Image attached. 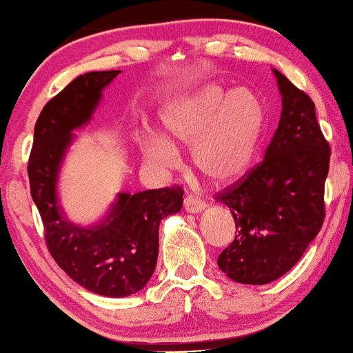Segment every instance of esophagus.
Here are the masks:
<instances>
[{"mask_svg":"<svg viewBox=\"0 0 353 353\" xmlns=\"http://www.w3.org/2000/svg\"><path fill=\"white\" fill-rule=\"evenodd\" d=\"M205 205L208 204H205L204 201H201L199 197L192 196V194H189V196L184 199V209L188 210V212H192V214L201 212V210L205 209Z\"/></svg>","mask_w":353,"mask_h":353,"instance_id":"obj_1","label":"esophagus"}]
</instances>
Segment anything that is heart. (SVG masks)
<instances>
[{"label": "heart", "instance_id": "1", "mask_svg": "<svg viewBox=\"0 0 353 353\" xmlns=\"http://www.w3.org/2000/svg\"><path fill=\"white\" fill-rule=\"evenodd\" d=\"M163 124L172 141L192 148V163L205 179L229 184L252 164L264 128V108L249 88L230 91L209 83L169 104ZM141 151L154 169L168 171L179 164L176 145L161 134L149 132Z\"/></svg>", "mask_w": 353, "mask_h": 353}]
</instances>
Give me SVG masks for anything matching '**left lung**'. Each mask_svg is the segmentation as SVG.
<instances>
[{
    "label": "left lung",
    "instance_id": "8db88e82",
    "mask_svg": "<svg viewBox=\"0 0 353 353\" xmlns=\"http://www.w3.org/2000/svg\"><path fill=\"white\" fill-rule=\"evenodd\" d=\"M282 114L264 161L216 194L236 221V239L217 265L234 282L264 285L277 281L322 229L330 144L309 94L274 70Z\"/></svg>",
    "mask_w": 353,
    "mask_h": 353
}]
</instances>
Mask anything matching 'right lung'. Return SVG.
Instances as JSON below:
<instances>
[{"label":"right lung","instance_id":"obj_1","mask_svg":"<svg viewBox=\"0 0 353 353\" xmlns=\"http://www.w3.org/2000/svg\"><path fill=\"white\" fill-rule=\"evenodd\" d=\"M119 71H92L71 81L48 101L34 125L28 161L30 189L44 225V242L61 269L91 292L128 297L154 274L159 252V224L179 212L181 185L119 194L103 224L91 229L71 224L56 199V181L72 131L91 119L101 91Z\"/></svg>","mask_w":353,"mask_h":353}]
</instances>
